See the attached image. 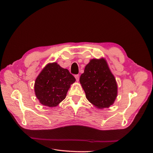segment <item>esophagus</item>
<instances>
[{
  "label": "esophagus",
  "instance_id": "obj_1",
  "mask_svg": "<svg viewBox=\"0 0 153 153\" xmlns=\"http://www.w3.org/2000/svg\"><path fill=\"white\" fill-rule=\"evenodd\" d=\"M75 77L76 80L77 82L79 81V75H75Z\"/></svg>",
  "mask_w": 153,
  "mask_h": 153
}]
</instances>
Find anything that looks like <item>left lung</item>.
I'll use <instances>...</instances> for the list:
<instances>
[{
  "instance_id": "obj_1",
  "label": "left lung",
  "mask_w": 153,
  "mask_h": 153,
  "mask_svg": "<svg viewBox=\"0 0 153 153\" xmlns=\"http://www.w3.org/2000/svg\"><path fill=\"white\" fill-rule=\"evenodd\" d=\"M80 82L86 98L96 108H108L114 104L117 84L104 58L91 59L80 76Z\"/></svg>"
}]
</instances>
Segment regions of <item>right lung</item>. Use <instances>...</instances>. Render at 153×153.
Returning a JSON list of instances; mask_svg holds the SVG:
<instances>
[{
	"label": "right lung",
	"mask_w": 153,
	"mask_h": 153,
	"mask_svg": "<svg viewBox=\"0 0 153 153\" xmlns=\"http://www.w3.org/2000/svg\"><path fill=\"white\" fill-rule=\"evenodd\" d=\"M76 81L67 69L57 62L48 63L37 76L34 92L39 103L48 107L57 106L65 99L71 84Z\"/></svg>",
	"instance_id": "add662e5"
}]
</instances>
